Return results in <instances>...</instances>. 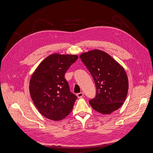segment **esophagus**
Masks as SVG:
<instances>
[{"label":"esophagus","instance_id":"esophagus-1","mask_svg":"<svg viewBox=\"0 0 153 153\" xmlns=\"http://www.w3.org/2000/svg\"><path fill=\"white\" fill-rule=\"evenodd\" d=\"M76 96L78 98H82V97L84 96V93L83 92H79V93H77Z\"/></svg>","mask_w":153,"mask_h":153}]
</instances>
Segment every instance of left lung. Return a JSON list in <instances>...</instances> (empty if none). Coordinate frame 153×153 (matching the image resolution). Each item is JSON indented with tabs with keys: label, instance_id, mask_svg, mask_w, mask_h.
Returning <instances> with one entry per match:
<instances>
[{
	"label": "left lung",
	"instance_id": "8db88e82",
	"mask_svg": "<svg viewBox=\"0 0 153 153\" xmlns=\"http://www.w3.org/2000/svg\"><path fill=\"white\" fill-rule=\"evenodd\" d=\"M93 78L95 98L89 100L92 108L103 114L119 109L126 98L128 76L123 67L103 51L94 50L80 56Z\"/></svg>",
	"mask_w": 153,
	"mask_h": 153
}]
</instances>
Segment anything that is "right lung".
Segmentation results:
<instances>
[{
    "mask_svg": "<svg viewBox=\"0 0 153 153\" xmlns=\"http://www.w3.org/2000/svg\"><path fill=\"white\" fill-rule=\"evenodd\" d=\"M77 59L76 55H50L32 74L29 84L31 98L47 119L60 121L73 110L77 96L70 92L64 75Z\"/></svg>",
    "mask_w": 153,
    "mask_h": 153,
    "instance_id": "right-lung-1",
    "label": "right lung"
}]
</instances>
